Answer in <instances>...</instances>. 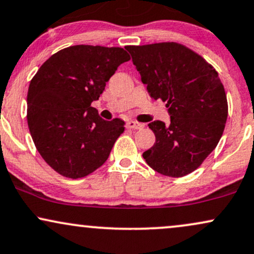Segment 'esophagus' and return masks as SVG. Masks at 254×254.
Listing matches in <instances>:
<instances>
[{
    "label": "esophagus",
    "mask_w": 254,
    "mask_h": 254,
    "mask_svg": "<svg viewBox=\"0 0 254 254\" xmlns=\"http://www.w3.org/2000/svg\"><path fill=\"white\" fill-rule=\"evenodd\" d=\"M127 127H129V129H136V130H140L144 127V125L142 123H138V122H135V121H129L127 123Z\"/></svg>",
    "instance_id": "esophagus-1"
}]
</instances>
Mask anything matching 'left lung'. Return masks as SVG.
Wrapping results in <instances>:
<instances>
[{"mask_svg":"<svg viewBox=\"0 0 254 254\" xmlns=\"http://www.w3.org/2000/svg\"><path fill=\"white\" fill-rule=\"evenodd\" d=\"M125 50L151 98L166 102L170 114L169 124H149L156 142L143 152V158L162 175H188L214 150L227 121V97L218 72L177 42L127 46Z\"/></svg>","mask_w":254,"mask_h":254,"instance_id":"obj_1","label":"left lung"}]
</instances>
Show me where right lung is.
Returning a JSON list of instances; mask_svg holds the SVG:
<instances>
[{
	"label": "right lung",
	"instance_id": "obj_1",
	"mask_svg": "<svg viewBox=\"0 0 254 254\" xmlns=\"http://www.w3.org/2000/svg\"><path fill=\"white\" fill-rule=\"evenodd\" d=\"M129 60L121 47L71 46L46 60L30 80L29 132L39 154L58 174L81 179L108 160L125 123L104 121L91 104L118 66Z\"/></svg>",
	"mask_w": 254,
	"mask_h": 254
}]
</instances>
